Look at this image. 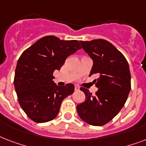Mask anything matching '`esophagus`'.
I'll use <instances>...</instances> for the list:
<instances>
[{"label": "esophagus", "instance_id": "esophagus-1", "mask_svg": "<svg viewBox=\"0 0 146 146\" xmlns=\"http://www.w3.org/2000/svg\"><path fill=\"white\" fill-rule=\"evenodd\" d=\"M80 90V87L78 86H75V91H79Z\"/></svg>", "mask_w": 146, "mask_h": 146}]
</instances>
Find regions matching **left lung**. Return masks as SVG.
<instances>
[{
	"label": "left lung",
	"mask_w": 146,
	"mask_h": 146,
	"mask_svg": "<svg viewBox=\"0 0 146 146\" xmlns=\"http://www.w3.org/2000/svg\"><path fill=\"white\" fill-rule=\"evenodd\" d=\"M80 42L93 60L89 76L98 75L93 81L98 90L93 96L89 89L80 88L86 100L76 106L77 113L87 123L103 126L120 112L127 102L131 89L129 64L124 56L106 40Z\"/></svg>",
	"instance_id": "left-lung-1"
}]
</instances>
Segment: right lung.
Returning <instances> with one entry per match:
<instances>
[{
  "label": "right lung",
  "instance_id": "obj_1",
  "mask_svg": "<svg viewBox=\"0 0 146 146\" xmlns=\"http://www.w3.org/2000/svg\"><path fill=\"white\" fill-rule=\"evenodd\" d=\"M81 49L77 40H60L54 35L40 38L18 60L14 86L22 109L31 120L45 123L59 113L62 101L73 93L71 83L58 86L53 80L66 57Z\"/></svg>",
  "mask_w": 146,
  "mask_h": 146
}]
</instances>
